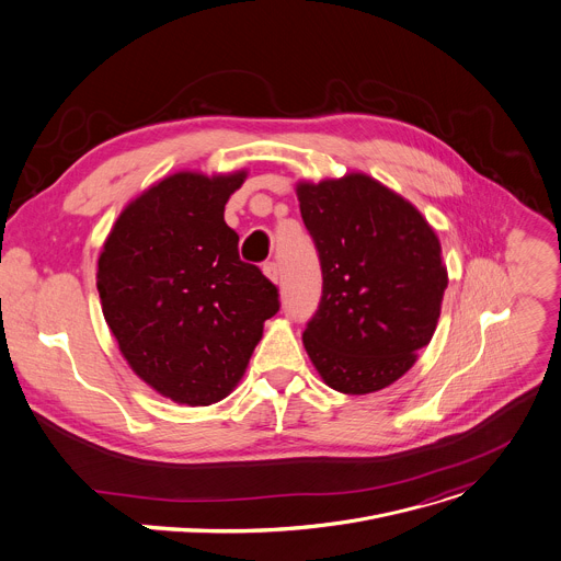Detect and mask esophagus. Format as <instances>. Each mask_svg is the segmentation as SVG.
I'll use <instances>...</instances> for the list:
<instances>
[{
	"mask_svg": "<svg viewBox=\"0 0 561 561\" xmlns=\"http://www.w3.org/2000/svg\"><path fill=\"white\" fill-rule=\"evenodd\" d=\"M264 275L271 279V282H279V266L275 262H266L264 264Z\"/></svg>",
	"mask_w": 561,
	"mask_h": 561,
	"instance_id": "1",
	"label": "esophagus"
}]
</instances>
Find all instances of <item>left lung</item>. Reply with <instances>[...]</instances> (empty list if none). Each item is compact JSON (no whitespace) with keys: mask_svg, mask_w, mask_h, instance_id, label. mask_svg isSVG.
<instances>
[{"mask_svg":"<svg viewBox=\"0 0 561 561\" xmlns=\"http://www.w3.org/2000/svg\"><path fill=\"white\" fill-rule=\"evenodd\" d=\"M299 213L322 266V299L301 340L322 380L363 396L412 369L430 344L447 271L425 217L353 172L297 183Z\"/></svg>","mask_w":561,"mask_h":561,"instance_id":"obj_1","label":"left lung"}]
</instances>
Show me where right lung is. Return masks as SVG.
Listing matches in <instances>:
<instances>
[{"mask_svg": "<svg viewBox=\"0 0 561 561\" xmlns=\"http://www.w3.org/2000/svg\"><path fill=\"white\" fill-rule=\"evenodd\" d=\"M245 172H176L116 219L98 260L103 316L121 353L161 396L190 407L226 398L279 311L277 286L239 260L224 221Z\"/></svg>", "mask_w": 561, "mask_h": 561, "instance_id": "obj_1", "label": "right lung"}]
</instances>
